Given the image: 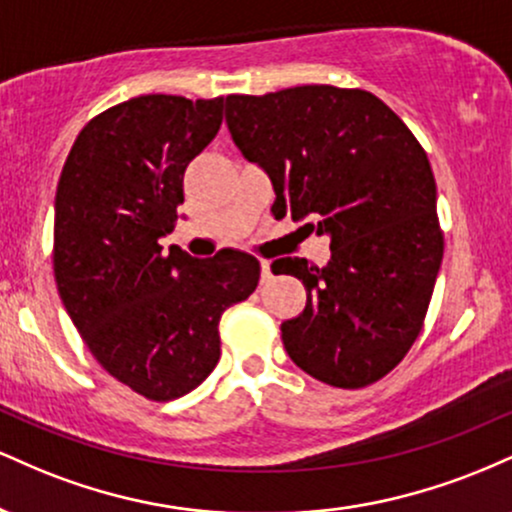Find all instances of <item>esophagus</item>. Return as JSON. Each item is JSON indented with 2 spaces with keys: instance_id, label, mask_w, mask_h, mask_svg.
Masks as SVG:
<instances>
[{
  "instance_id": "1",
  "label": "esophagus",
  "mask_w": 512,
  "mask_h": 512,
  "mask_svg": "<svg viewBox=\"0 0 512 512\" xmlns=\"http://www.w3.org/2000/svg\"><path fill=\"white\" fill-rule=\"evenodd\" d=\"M260 269H262V274H260L262 284H267V281H272V267H269L267 260L260 262Z\"/></svg>"
}]
</instances>
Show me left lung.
Masks as SVG:
<instances>
[{"label": "left lung", "instance_id": "1", "mask_svg": "<svg viewBox=\"0 0 512 512\" xmlns=\"http://www.w3.org/2000/svg\"><path fill=\"white\" fill-rule=\"evenodd\" d=\"M226 122L248 161L267 170L276 219L330 236L325 267L281 257L308 291L281 325L291 361L320 383H378L424 330L443 262L436 178L424 146L373 93L327 84L228 96Z\"/></svg>", "mask_w": 512, "mask_h": 512}]
</instances>
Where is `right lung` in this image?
<instances>
[{
  "mask_svg": "<svg viewBox=\"0 0 512 512\" xmlns=\"http://www.w3.org/2000/svg\"><path fill=\"white\" fill-rule=\"evenodd\" d=\"M221 122V96L129 98L81 129L57 182L52 269L64 308L93 358L151 402L209 378L223 310L260 281L245 252L195 260L158 245L185 202V168Z\"/></svg>",
  "mask_w": 512,
  "mask_h": 512,
  "instance_id": "obj_1",
  "label": "right lung"
}]
</instances>
